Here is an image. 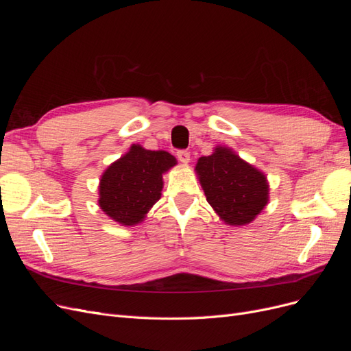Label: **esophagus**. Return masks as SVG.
<instances>
[{
  "label": "esophagus",
  "instance_id": "1",
  "mask_svg": "<svg viewBox=\"0 0 351 351\" xmlns=\"http://www.w3.org/2000/svg\"><path fill=\"white\" fill-rule=\"evenodd\" d=\"M177 158H178L180 162L187 164L190 161V154L187 151H178L177 152Z\"/></svg>",
  "mask_w": 351,
  "mask_h": 351
}]
</instances>
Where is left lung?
Here are the masks:
<instances>
[{"label":"left lung","mask_w":351,"mask_h":351,"mask_svg":"<svg viewBox=\"0 0 351 351\" xmlns=\"http://www.w3.org/2000/svg\"><path fill=\"white\" fill-rule=\"evenodd\" d=\"M196 171L208 204L230 226L249 224L268 204L267 177L227 147L199 158Z\"/></svg>","instance_id":"8db88e82"}]
</instances>
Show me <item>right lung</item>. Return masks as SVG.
<instances>
[{
  "mask_svg": "<svg viewBox=\"0 0 351 351\" xmlns=\"http://www.w3.org/2000/svg\"><path fill=\"white\" fill-rule=\"evenodd\" d=\"M176 158L165 151H146L133 145L101 177L99 206L114 221L134 226L161 197L162 174Z\"/></svg>",
  "mask_w": 351,
  "mask_h": 351,
  "instance_id": "1",
  "label": "right lung"
}]
</instances>
